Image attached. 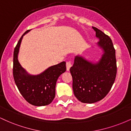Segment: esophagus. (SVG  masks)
Segmentation results:
<instances>
[{
	"label": "esophagus",
	"instance_id": "1",
	"mask_svg": "<svg viewBox=\"0 0 131 131\" xmlns=\"http://www.w3.org/2000/svg\"><path fill=\"white\" fill-rule=\"evenodd\" d=\"M66 66H67V71H68L70 70V68L71 67V66H72L71 62L70 61H67V64H66Z\"/></svg>",
	"mask_w": 131,
	"mask_h": 131
}]
</instances>
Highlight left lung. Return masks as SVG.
<instances>
[{"mask_svg":"<svg viewBox=\"0 0 131 131\" xmlns=\"http://www.w3.org/2000/svg\"><path fill=\"white\" fill-rule=\"evenodd\" d=\"M103 53L97 62L75 57L71 67L75 97L82 103H93L103 99L110 91L117 73L115 50L112 40L104 32L92 27Z\"/></svg>","mask_w":131,"mask_h":131,"instance_id":"obj_1","label":"left lung"}]
</instances>
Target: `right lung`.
<instances>
[{
  "label": "right lung",
  "instance_id": "1",
  "mask_svg": "<svg viewBox=\"0 0 131 131\" xmlns=\"http://www.w3.org/2000/svg\"><path fill=\"white\" fill-rule=\"evenodd\" d=\"M24 33L18 42L13 52V74L19 92L28 103L34 106L47 105L53 101L55 96V86L58 77L65 72L66 62L52 66L37 75L29 74L21 66L18 60L19 47Z\"/></svg>",
  "mask_w": 131,
  "mask_h": 131
}]
</instances>
